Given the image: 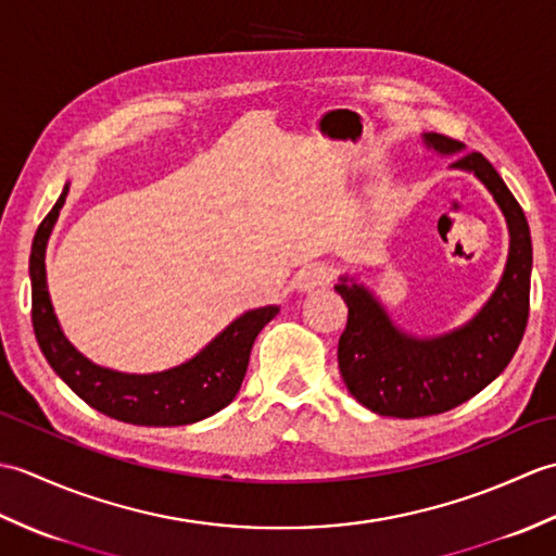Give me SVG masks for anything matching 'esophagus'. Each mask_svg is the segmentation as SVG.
Masks as SVG:
<instances>
[{"mask_svg":"<svg viewBox=\"0 0 556 556\" xmlns=\"http://www.w3.org/2000/svg\"><path fill=\"white\" fill-rule=\"evenodd\" d=\"M332 279H334L332 267L325 263H313V265H305L303 269H299L296 279H293V287L301 291H311L317 287H327Z\"/></svg>","mask_w":556,"mask_h":556,"instance_id":"obj_1","label":"esophagus"}]
</instances>
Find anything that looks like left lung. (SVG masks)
Wrapping results in <instances>:
<instances>
[{
    "instance_id": "left-lung-1",
    "label": "left lung",
    "mask_w": 556,
    "mask_h": 556,
    "mask_svg": "<svg viewBox=\"0 0 556 556\" xmlns=\"http://www.w3.org/2000/svg\"><path fill=\"white\" fill-rule=\"evenodd\" d=\"M425 143L444 155L464 148L442 134L425 136ZM452 167L473 172L500 203L511 233L509 260L485 308L466 327L437 339L406 337L389 323L368 289L349 287L346 279L337 285L349 305L337 349L339 370L358 404L380 416H440L473 399L509 365L526 332L533 243L523 210L480 152H466Z\"/></svg>"
}]
</instances>
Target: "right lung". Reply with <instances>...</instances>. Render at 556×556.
Here are the masks:
<instances>
[{
    "label": "right lung",
    "instance_id": "obj_1",
    "mask_svg": "<svg viewBox=\"0 0 556 556\" xmlns=\"http://www.w3.org/2000/svg\"><path fill=\"white\" fill-rule=\"evenodd\" d=\"M66 193L68 186L40 222L30 251L33 329L52 370L88 406L131 425H152V428L191 425L229 406L241 389L253 341L260 329L279 313L277 305L248 311L219 337L212 339L195 358L179 365V368L155 375H124L100 368L68 344L62 329H59L50 293H47L45 245Z\"/></svg>",
    "mask_w": 556,
    "mask_h": 556
}]
</instances>
